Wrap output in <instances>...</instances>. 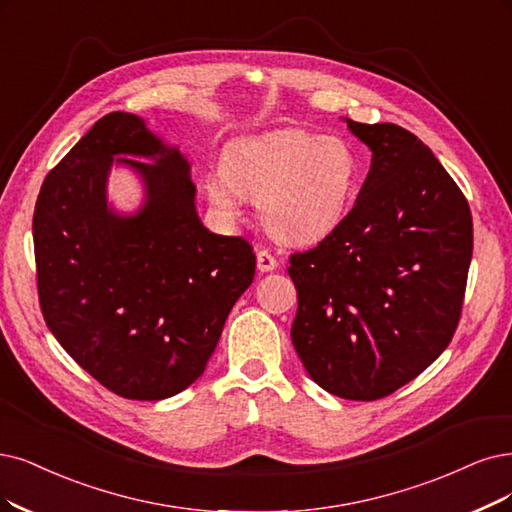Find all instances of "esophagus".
Returning a JSON list of instances; mask_svg holds the SVG:
<instances>
[{"label":"esophagus","instance_id":"esophagus-1","mask_svg":"<svg viewBox=\"0 0 512 512\" xmlns=\"http://www.w3.org/2000/svg\"><path fill=\"white\" fill-rule=\"evenodd\" d=\"M278 268L276 257L268 249H259L257 251V270L259 272H274Z\"/></svg>","mask_w":512,"mask_h":512}]
</instances>
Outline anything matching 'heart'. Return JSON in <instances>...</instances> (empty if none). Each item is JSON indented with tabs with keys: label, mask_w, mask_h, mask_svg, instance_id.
Here are the masks:
<instances>
[{
	"label": "heart",
	"mask_w": 512,
	"mask_h": 512,
	"mask_svg": "<svg viewBox=\"0 0 512 512\" xmlns=\"http://www.w3.org/2000/svg\"><path fill=\"white\" fill-rule=\"evenodd\" d=\"M361 166L354 147L335 135L276 130L227 147L221 168L202 177V192L227 219L242 196H255L268 230L287 242H316L344 221Z\"/></svg>",
	"instance_id": "heart-1"
}]
</instances>
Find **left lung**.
<instances>
[{"label": "left lung", "instance_id": "left-lung-1", "mask_svg": "<svg viewBox=\"0 0 512 512\" xmlns=\"http://www.w3.org/2000/svg\"><path fill=\"white\" fill-rule=\"evenodd\" d=\"M346 124L371 149V168L344 221L289 257L291 339L320 388L375 401L418 377L456 333L472 215L456 181L409 130Z\"/></svg>", "mask_w": 512, "mask_h": 512}]
</instances>
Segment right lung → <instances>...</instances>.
<instances>
[{
	"instance_id": "add662e5",
	"label": "right lung",
	"mask_w": 512,
	"mask_h": 512,
	"mask_svg": "<svg viewBox=\"0 0 512 512\" xmlns=\"http://www.w3.org/2000/svg\"><path fill=\"white\" fill-rule=\"evenodd\" d=\"M113 163L144 181L135 216L106 202ZM33 244L48 329L94 380L132 401H162L198 380L255 276L249 242L202 225L187 158L124 111L107 113L50 170Z\"/></svg>"
}]
</instances>
